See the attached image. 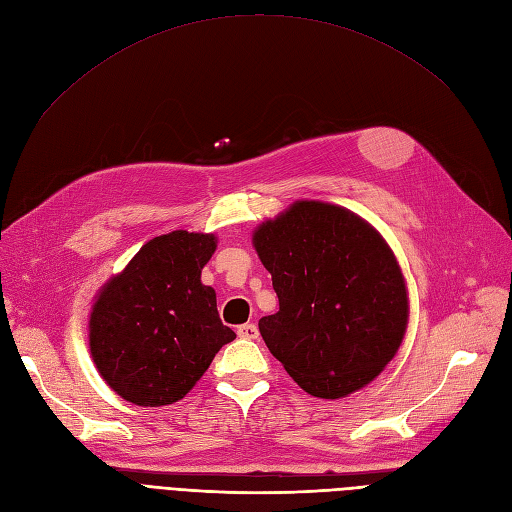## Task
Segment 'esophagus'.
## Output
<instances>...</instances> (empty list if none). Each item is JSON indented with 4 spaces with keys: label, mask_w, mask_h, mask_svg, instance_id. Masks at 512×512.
I'll return each instance as SVG.
<instances>
[{
    "label": "esophagus",
    "mask_w": 512,
    "mask_h": 512,
    "mask_svg": "<svg viewBox=\"0 0 512 512\" xmlns=\"http://www.w3.org/2000/svg\"><path fill=\"white\" fill-rule=\"evenodd\" d=\"M237 335L241 339H256L258 337V327H256V324H241V327H237Z\"/></svg>",
    "instance_id": "34e87169"
}]
</instances>
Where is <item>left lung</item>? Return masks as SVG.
Wrapping results in <instances>:
<instances>
[{"mask_svg": "<svg viewBox=\"0 0 512 512\" xmlns=\"http://www.w3.org/2000/svg\"><path fill=\"white\" fill-rule=\"evenodd\" d=\"M280 312L258 320L267 348L314 397L374 380L408 324L404 275L378 232L348 209L301 200L254 232Z\"/></svg>", "mask_w": 512, "mask_h": 512, "instance_id": "obj_1", "label": "left lung"}]
</instances>
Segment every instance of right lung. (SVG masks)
<instances>
[{
  "mask_svg": "<svg viewBox=\"0 0 512 512\" xmlns=\"http://www.w3.org/2000/svg\"><path fill=\"white\" fill-rule=\"evenodd\" d=\"M213 252V235L168 232L145 243L100 292L89 348L100 376L126 401L156 408L183 399L235 339L215 290L200 282Z\"/></svg>",
  "mask_w": 512,
  "mask_h": 512,
  "instance_id": "1",
  "label": "right lung"
}]
</instances>
